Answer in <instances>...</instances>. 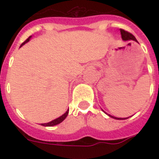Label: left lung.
<instances>
[{"instance_id":"8db88e82","label":"left lung","mask_w":159,"mask_h":159,"mask_svg":"<svg viewBox=\"0 0 159 159\" xmlns=\"http://www.w3.org/2000/svg\"><path fill=\"white\" fill-rule=\"evenodd\" d=\"M120 34H121V38H122V39H123L124 41L134 40V41H135V42H138V41H137V39H135V37H134V36L132 34H130L129 32H128V31H125V30H122V29H120ZM105 113H106V112H105ZM108 116H110V117H111V118L116 119V120H125V119H127V118H118V117H114V116H111V115H108Z\"/></svg>"}]
</instances>
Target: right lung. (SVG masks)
Wrapping results in <instances>:
<instances>
[{
	"label": "right lung",
	"instance_id": "right-lung-1",
	"mask_svg": "<svg viewBox=\"0 0 159 159\" xmlns=\"http://www.w3.org/2000/svg\"><path fill=\"white\" fill-rule=\"evenodd\" d=\"M30 39H31V36H30V37H29V38L27 39H26V40L25 41V42H24V43H22V44H21L20 46L24 45L25 43H27V42H29ZM68 111H69V110H67V111H66V112H65V113L63 114L62 116H60V117H58V118L55 119V120H53L50 121V122H48V123L41 124V125H43V126H54V125H58V124L61 123L62 121L64 120L65 118H66V117H67V115H68Z\"/></svg>",
	"mask_w": 159,
	"mask_h": 159
}]
</instances>
